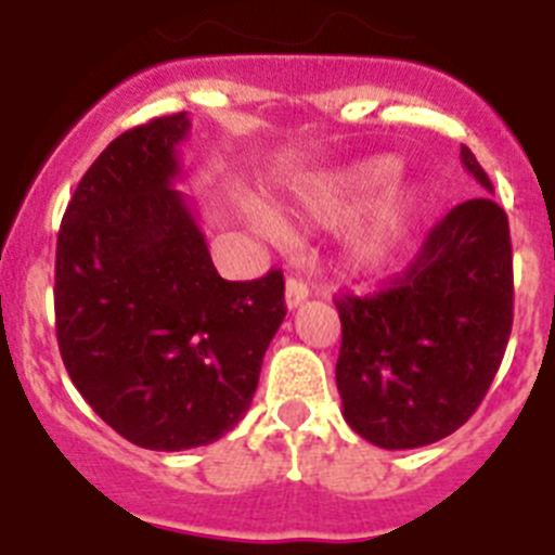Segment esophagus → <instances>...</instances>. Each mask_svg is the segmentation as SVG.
Wrapping results in <instances>:
<instances>
[{
  "label": "esophagus",
  "mask_w": 555,
  "mask_h": 555,
  "mask_svg": "<svg viewBox=\"0 0 555 555\" xmlns=\"http://www.w3.org/2000/svg\"><path fill=\"white\" fill-rule=\"evenodd\" d=\"M306 300H308L306 283L297 281V278H288V281H286V308H288V311H294V308L302 306Z\"/></svg>",
  "instance_id": "esophagus-1"
}]
</instances>
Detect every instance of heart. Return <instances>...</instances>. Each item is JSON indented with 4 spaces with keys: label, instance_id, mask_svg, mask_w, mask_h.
<instances>
[{
    "label": "heart",
    "instance_id": "heart-1",
    "mask_svg": "<svg viewBox=\"0 0 555 555\" xmlns=\"http://www.w3.org/2000/svg\"><path fill=\"white\" fill-rule=\"evenodd\" d=\"M397 175H400V158L389 152H377V155L338 166L302 185L297 194L300 217L320 228H338V224L352 222L377 194H384L395 183ZM420 208H423V197L416 189L389 191L370 222L352 238V263L364 272H380L389 267L409 238ZM261 228L269 235L283 233V224L274 217H261Z\"/></svg>",
    "mask_w": 555,
    "mask_h": 555
}]
</instances>
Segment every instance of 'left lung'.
Returning a JSON list of instances; mask_svg holds the SVG:
<instances>
[{
    "label": "left lung",
    "instance_id": "8db88e82",
    "mask_svg": "<svg viewBox=\"0 0 555 555\" xmlns=\"http://www.w3.org/2000/svg\"><path fill=\"white\" fill-rule=\"evenodd\" d=\"M461 164L494 194L467 146ZM336 308L347 425L384 450L439 442L473 416L506 352L514 320L506 210L492 197L455 205L389 288L341 297Z\"/></svg>",
    "mask_w": 555,
    "mask_h": 555
}]
</instances>
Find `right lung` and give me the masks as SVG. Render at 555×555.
<instances>
[{
	"label": "right lung",
	"instance_id": "1",
	"mask_svg": "<svg viewBox=\"0 0 555 555\" xmlns=\"http://www.w3.org/2000/svg\"><path fill=\"white\" fill-rule=\"evenodd\" d=\"M189 113L121 132L82 175L55 255V331L72 384L127 442L203 448L247 414L286 317L283 274L230 283L175 183Z\"/></svg>",
	"mask_w": 555,
	"mask_h": 555
}]
</instances>
